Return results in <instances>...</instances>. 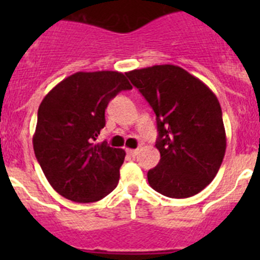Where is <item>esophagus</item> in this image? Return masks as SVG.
I'll list each match as a JSON object with an SVG mask.
<instances>
[{"instance_id": "34e87169", "label": "esophagus", "mask_w": 260, "mask_h": 260, "mask_svg": "<svg viewBox=\"0 0 260 260\" xmlns=\"http://www.w3.org/2000/svg\"><path fill=\"white\" fill-rule=\"evenodd\" d=\"M127 153L130 156H137L139 153V150H127Z\"/></svg>"}]
</instances>
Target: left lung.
Masks as SVG:
<instances>
[{"mask_svg":"<svg viewBox=\"0 0 260 260\" xmlns=\"http://www.w3.org/2000/svg\"><path fill=\"white\" fill-rule=\"evenodd\" d=\"M156 114L160 152L147 178L169 198H189L215 178L226 150L220 103L180 66L155 65L125 73Z\"/></svg>","mask_w":260,"mask_h":260,"instance_id":"1","label":"left lung"}]
</instances>
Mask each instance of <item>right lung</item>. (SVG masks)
I'll use <instances>...</instances> for the list:
<instances>
[{
    "label": "right lung",
    "instance_id": "obj_1",
    "mask_svg": "<svg viewBox=\"0 0 260 260\" xmlns=\"http://www.w3.org/2000/svg\"><path fill=\"white\" fill-rule=\"evenodd\" d=\"M132 88L118 71H79L43 99L32 143L48 182L59 195L92 203L116 189L125 151L93 142L105 126L110 100Z\"/></svg>",
    "mask_w": 260,
    "mask_h": 260
}]
</instances>
